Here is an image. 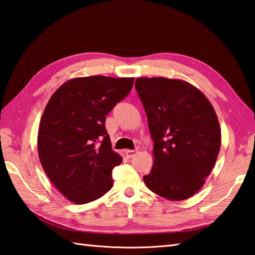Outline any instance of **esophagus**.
<instances>
[{
  "label": "esophagus",
  "instance_id": "esophagus-1",
  "mask_svg": "<svg viewBox=\"0 0 255 255\" xmlns=\"http://www.w3.org/2000/svg\"><path fill=\"white\" fill-rule=\"evenodd\" d=\"M134 152H136V151H134V150H125V154H126V156H127L128 159L132 158V156L134 155Z\"/></svg>",
  "mask_w": 255,
  "mask_h": 255
}]
</instances>
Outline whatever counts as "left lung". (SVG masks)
I'll return each instance as SVG.
<instances>
[{"instance_id":"left-lung-1","label":"left lung","mask_w":255,"mask_h":255,"mask_svg":"<svg viewBox=\"0 0 255 255\" xmlns=\"http://www.w3.org/2000/svg\"><path fill=\"white\" fill-rule=\"evenodd\" d=\"M136 91L153 140V167L143 176L153 193L184 200L204 185L220 150L221 132L214 107L185 81L139 78Z\"/></svg>"}]
</instances>
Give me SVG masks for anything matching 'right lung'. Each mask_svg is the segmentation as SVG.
<instances>
[{
	"label": "right lung",
	"instance_id": "obj_1",
	"mask_svg": "<svg viewBox=\"0 0 255 255\" xmlns=\"http://www.w3.org/2000/svg\"><path fill=\"white\" fill-rule=\"evenodd\" d=\"M132 85L133 78H77L48 102L38 129V154L51 183L71 202H93L112 188V171L122 156L112 149L106 115Z\"/></svg>",
	"mask_w": 255,
	"mask_h": 255
}]
</instances>
